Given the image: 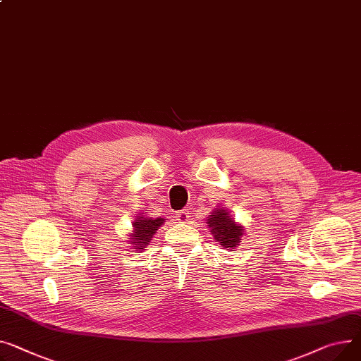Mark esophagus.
<instances>
[{
  "label": "esophagus",
  "mask_w": 361,
  "mask_h": 361,
  "mask_svg": "<svg viewBox=\"0 0 361 361\" xmlns=\"http://www.w3.org/2000/svg\"><path fill=\"white\" fill-rule=\"evenodd\" d=\"M190 218V213H188V209H183L180 212L176 213V219L180 222V224H185Z\"/></svg>",
  "instance_id": "34e87169"
}]
</instances>
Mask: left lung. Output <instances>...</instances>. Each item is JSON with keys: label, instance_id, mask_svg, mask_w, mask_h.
Segmentation results:
<instances>
[{"label": "left lung", "instance_id": "1", "mask_svg": "<svg viewBox=\"0 0 361 361\" xmlns=\"http://www.w3.org/2000/svg\"><path fill=\"white\" fill-rule=\"evenodd\" d=\"M207 226L213 233L216 243H219L225 248H235L241 243L244 229L238 225L228 210L214 209L209 213Z\"/></svg>", "mask_w": 361, "mask_h": 361}]
</instances>
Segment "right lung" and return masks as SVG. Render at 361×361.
Listing matches in <instances>:
<instances>
[{"label":"right lung","instance_id":"obj_1","mask_svg":"<svg viewBox=\"0 0 361 361\" xmlns=\"http://www.w3.org/2000/svg\"><path fill=\"white\" fill-rule=\"evenodd\" d=\"M165 222L164 218H145V216H136V221L133 222V231L130 235V243L135 245V250L142 251L145 248L151 238H154L158 228Z\"/></svg>","mask_w":361,"mask_h":361}]
</instances>
